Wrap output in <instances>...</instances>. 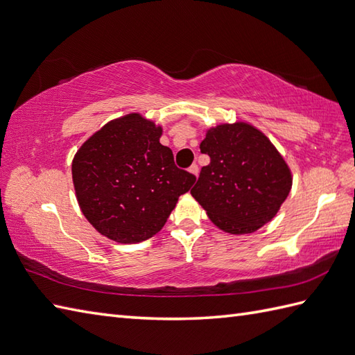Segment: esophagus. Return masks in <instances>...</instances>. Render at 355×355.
<instances>
[{
    "label": "esophagus",
    "instance_id": "obj_1",
    "mask_svg": "<svg viewBox=\"0 0 355 355\" xmlns=\"http://www.w3.org/2000/svg\"><path fill=\"white\" fill-rule=\"evenodd\" d=\"M189 172H191V174H193L196 177L198 172H200V168H198V164H192V166L189 168Z\"/></svg>",
    "mask_w": 355,
    "mask_h": 355
}]
</instances>
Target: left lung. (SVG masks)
Masks as SVG:
<instances>
[{"label":"left lung","mask_w":355,"mask_h":355,"mask_svg":"<svg viewBox=\"0 0 355 355\" xmlns=\"http://www.w3.org/2000/svg\"><path fill=\"white\" fill-rule=\"evenodd\" d=\"M210 163L195 178L192 196L213 224L232 234L257 232L282 207L292 175L270 140L248 123L210 128L200 145Z\"/></svg>","instance_id":"obj_1"}]
</instances>
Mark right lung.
I'll return each mask as SVG.
<instances>
[{
    "label": "right lung",
    "instance_id": "add662e5",
    "mask_svg": "<svg viewBox=\"0 0 355 355\" xmlns=\"http://www.w3.org/2000/svg\"><path fill=\"white\" fill-rule=\"evenodd\" d=\"M162 128L137 113L114 119L87 139L72 162L80 209L98 232L137 243L160 232L195 175L160 144Z\"/></svg>",
    "mask_w": 355,
    "mask_h": 355
}]
</instances>
